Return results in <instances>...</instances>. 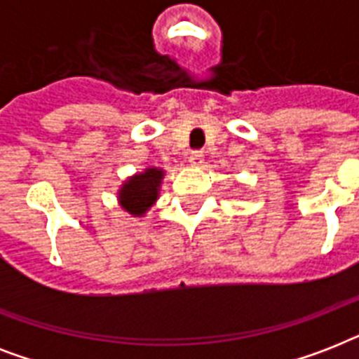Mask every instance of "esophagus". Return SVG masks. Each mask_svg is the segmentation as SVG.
Segmentation results:
<instances>
[{"label":"esophagus","mask_w":359,"mask_h":359,"mask_svg":"<svg viewBox=\"0 0 359 359\" xmlns=\"http://www.w3.org/2000/svg\"><path fill=\"white\" fill-rule=\"evenodd\" d=\"M188 162H190L194 168H201L203 162H205V154H203L201 151L190 152V156H188Z\"/></svg>","instance_id":"esophagus-1"}]
</instances>
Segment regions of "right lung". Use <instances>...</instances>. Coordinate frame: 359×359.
<instances>
[{"label":"right lung","mask_w":359,"mask_h":359,"mask_svg":"<svg viewBox=\"0 0 359 359\" xmlns=\"http://www.w3.org/2000/svg\"><path fill=\"white\" fill-rule=\"evenodd\" d=\"M165 171L160 168H147L124 180L117 191V201L124 212L134 218H143L160 197V186Z\"/></svg>","instance_id":"add662e5"}]
</instances>
